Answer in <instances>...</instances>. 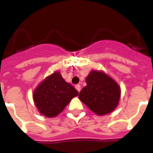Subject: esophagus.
I'll list each match as a JSON object with an SVG mask.
<instances>
[{"label": "esophagus", "mask_w": 153, "mask_h": 153, "mask_svg": "<svg viewBox=\"0 0 153 153\" xmlns=\"http://www.w3.org/2000/svg\"><path fill=\"white\" fill-rule=\"evenodd\" d=\"M75 88H76L77 91H78L79 93L80 91H81V86H80L79 84H77L76 86H75Z\"/></svg>", "instance_id": "esophagus-1"}]
</instances>
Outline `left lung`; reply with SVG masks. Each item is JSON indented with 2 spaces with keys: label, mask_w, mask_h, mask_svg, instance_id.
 I'll list each match as a JSON object with an SVG mask.
<instances>
[{
  "label": "left lung",
  "mask_w": 153,
  "mask_h": 153,
  "mask_svg": "<svg viewBox=\"0 0 153 153\" xmlns=\"http://www.w3.org/2000/svg\"><path fill=\"white\" fill-rule=\"evenodd\" d=\"M87 85L79 97L93 112L104 115L112 112L120 98V87L111 77L99 70H92L86 78Z\"/></svg>",
  "instance_id": "left-lung-1"
}]
</instances>
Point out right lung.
<instances>
[{"mask_svg": "<svg viewBox=\"0 0 153 153\" xmlns=\"http://www.w3.org/2000/svg\"><path fill=\"white\" fill-rule=\"evenodd\" d=\"M78 95V91L65 81L59 71H56L38 84L33 98L38 111L52 118L62 112L71 99Z\"/></svg>", "mask_w": 153, "mask_h": 153, "instance_id": "obj_1", "label": "right lung"}]
</instances>
